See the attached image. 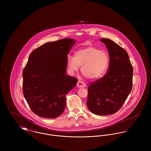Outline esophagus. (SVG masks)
I'll use <instances>...</instances> for the list:
<instances>
[{"mask_svg":"<svg viewBox=\"0 0 151 151\" xmlns=\"http://www.w3.org/2000/svg\"><path fill=\"white\" fill-rule=\"evenodd\" d=\"M77 86L78 88H85L86 87V84L84 83L79 80L77 84Z\"/></svg>","mask_w":151,"mask_h":151,"instance_id":"obj_1","label":"esophagus"}]
</instances>
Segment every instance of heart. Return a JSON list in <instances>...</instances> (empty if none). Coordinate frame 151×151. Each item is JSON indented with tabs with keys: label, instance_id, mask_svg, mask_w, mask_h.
<instances>
[{
	"label": "heart",
	"instance_id": "b5f03b06",
	"mask_svg": "<svg viewBox=\"0 0 151 151\" xmlns=\"http://www.w3.org/2000/svg\"><path fill=\"white\" fill-rule=\"evenodd\" d=\"M109 65L107 53L93 46L81 49L75 53V57L68 58L67 65L71 73L78 71L81 66V73L90 80L100 78L106 73Z\"/></svg>",
	"mask_w": 151,
	"mask_h": 151
}]
</instances>
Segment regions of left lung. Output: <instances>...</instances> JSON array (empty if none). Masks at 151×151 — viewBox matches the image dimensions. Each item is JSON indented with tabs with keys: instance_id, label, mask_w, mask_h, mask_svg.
<instances>
[{
	"instance_id": "8db88e82",
	"label": "left lung",
	"mask_w": 151,
	"mask_h": 151,
	"mask_svg": "<svg viewBox=\"0 0 151 151\" xmlns=\"http://www.w3.org/2000/svg\"><path fill=\"white\" fill-rule=\"evenodd\" d=\"M108 49L109 70L102 78L92 82L88 89L86 105L99 116L116 113L132 89L133 68L127 52L109 39H101Z\"/></svg>"
}]
</instances>
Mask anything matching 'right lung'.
<instances>
[{
    "label": "right lung",
    "mask_w": 151,
    "mask_h": 151,
    "mask_svg": "<svg viewBox=\"0 0 151 151\" xmlns=\"http://www.w3.org/2000/svg\"><path fill=\"white\" fill-rule=\"evenodd\" d=\"M76 41L65 38L33 50L22 72L24 98L38 116L55 119L65 107V96L77 79L66 75L67 55Z\"/></svg>",
    "instance_id": "right-lung-1"
}]
</instances>
